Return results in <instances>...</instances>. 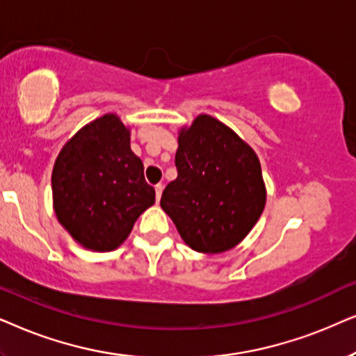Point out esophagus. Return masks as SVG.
<instances>
[{
	"label": "esophagus",
	"instance_id": "esophagus-1",
	"mask_svg": "<svg viewBox=\"0 0 356 356\" xmlns=\"http://www.w3.org/2000/svg\"><path fill=\"white\" fill-rule=\"evenodd\" d=\"M163 188H164L163 184H158V186L154 187V191H156V202L161 200V195H163Z\"/></svg>",
	"mask_w": 356,
	"mask_h": 356
}]
</instances>
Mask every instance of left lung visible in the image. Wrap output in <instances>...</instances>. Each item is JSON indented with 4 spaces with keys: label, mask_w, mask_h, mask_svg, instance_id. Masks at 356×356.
Here are the masks:
<instances>
[{
    "label": "left lung",
    "mask_w": 356,
    "mask_h": 356,
    "mask_svg": "<svg viewBox=\"0 0 356 356\" xmlns=\"http://www.w3.org/2000/svg\"><path fill=\"white\" fill-rule=\"evenodd\" d=\"M177 141V179L164 188L161 208L197 252L233 249L250 233L267 200L257 154L205 113L184 127Z\"/></svg>",
    "instance_id": "1"
}]
</instances>
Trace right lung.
Instances as JSON below:
<instances>
[{
    "instance_id": "add662e5",
    "label": "right lung",
    "mask_w": 356,
    "mask_h": 356,
    "mask_svg": "<svg viewBox=\"0 0 356 356\" xmlns=\"http://www.w3.org/2000/svg\"><path fill=\"white\" fill-rule=\"evenodd\" d=\"M54 210L83 248L107 252L129 238L154 203L130 130L115 113L96 118L66 141L51 172Z\"/></svg>"
}]
</instances>
